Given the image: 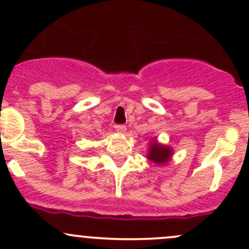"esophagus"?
Segmentation results:
<instances>
[{"label":"esophagus","instance_id":"34e87169","mask_svg":"<svg viewBox=\"0 0 249 249\" xmlns=\"http://www.w3.org/2000/svg\"><path fill=\"white\" fill-rule=\"evenodd\" d=\"M114 127H116L117 131L120 133H124L125 131H126V125H124V124H117Z\"/></svg>","mask_w":249,"mask_h":249}]
</instances>
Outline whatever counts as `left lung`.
Here are the masks:
<instances>
[{
	"mask_svg": "<svg viewBox=\"0 0 249 249\" xmlns=\"http://www.w3.org/2000/svg\"><path fill=\"white\" fill-rule=\"evenodd\" d=\"M171 155H172L171 148L159 144L158 142H151L150 150H149V154H148V159L150 160V161L155 162V163L158 164H162L164 163V162L168 161V159L171 158Z\"/></svg>",
	"mask_w": 249,
	"mask_h": 249,
	"instance_id": "left-lung-1",
	"label": "left lung"
}]
</instances>
